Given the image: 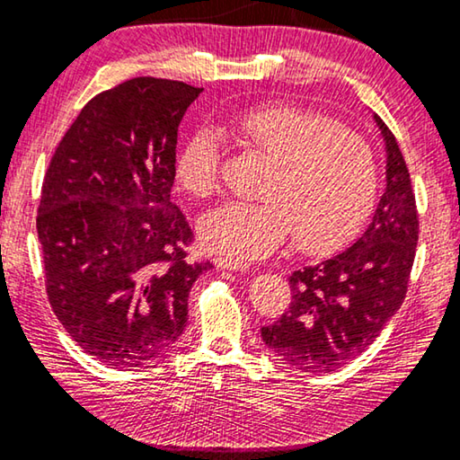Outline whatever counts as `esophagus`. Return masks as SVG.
<instances>
[{
  "label": "esophagus",
  "mask_w": 460,
  "mask_h": 460,
  "mask_svg": "<svg viewBox=\"0 0 460 460\" xmlns=\"http://www.w3.org/2000/svg\"><path fill=\"white\" fill-rule=\"evenodd\" d=\"M216 265L220 269H226V270H240V273H246V270H251V262L238 261V259H232V257H217Z\"/></svg>",
  "instance_id": "34e87169"
}]
</instances>
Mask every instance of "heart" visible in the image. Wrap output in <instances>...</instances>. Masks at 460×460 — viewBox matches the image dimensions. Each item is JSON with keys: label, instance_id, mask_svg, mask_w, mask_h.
Instances as JSON below:
<instances>
[{"label": "heart", "instance_id": "1", "mask_svg": "<svg viewBox=\"0 0 460 460\" xmlns=\"http://www.w3.org/2000/svg\"><path fill=\"white\" fill-rule=\"evenodd\" d=\"M226 134L269 159L261 201H232L199 224L212 251L261 259L293 232L301 251L320 252L342 243L377 198V159L367 138L334 118L293 105H265L228 119ZM224 146L212 128L195 130L181 148L177 181L193 198L220 187Z\"/></svg>", "mask_w": 460, "mask_h": 460}]
</instances>
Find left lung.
Returning a JSON list of instances; mask_svg holds the SVG:
<instances>
[{"label":"left lung","mask_w":460,"mask_h":460,"mask_svg":"<svg viewBox=\"0 0 460 460\" xmlns=\"http://www.w3.org/2000/svg\"><path fill=\"white\" fill-rule=\"evenodd\" d=\"M385 142V193L355 244L293 270L291 305L261 328L262 342L304 373H330L373 344L403 304L416 257L418 209L403 155L375 116Z\"/></svg>","instance_id":"8db88e82"}]
</instances>
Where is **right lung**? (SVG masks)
<instances>
[{
    "instance_id": "obj_1",
    "label": "right lung",
    "mask_w": 460,
    "mask_h": 460,
    "mask_svg": "<svg viewBox=\"0 0 460 460\" xmlns=\"http://www.w3.org/2000/svg\"><path fill=\"white\" fill-rule=\"evenodd\" d=\"M203 92L137 77L95 95L52 155L36 217L58 322L111 368L140 367L183 334L209 262L171 201L181 119Z\"/></svg>"
}]
</instances>
